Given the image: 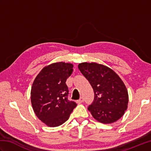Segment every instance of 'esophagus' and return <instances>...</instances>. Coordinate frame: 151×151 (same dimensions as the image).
<instances>
[{
  "label": "esophagus",
  "instance_id": "obj_1",
  "mask_svg": "<svg viewBox=\"0 0 151 151\" xmlns=\"http://www.w3.org/2000/svg\"><path fill=\"white\" fill-rule=\"evenodd\" d=\"M84 102V98H83V97H81V98H80L79 100L76 101V102H77L78 104H81V103H82V102Z\"/></svg>",
  "mask_w": 151,
  "mask_h": 151
}]
</instances>
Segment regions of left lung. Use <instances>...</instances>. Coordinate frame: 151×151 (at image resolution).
I'll use <instances>...</instances> for the list:
<instances>
[{
  "label": "left lung",
  "instance_id": "1",
  "mask_svg": "<svg viewBox=\"0 0 151 151\" xmlns=\"http://www.w3.org/2000/svg\"><path fill=\"white\" fill-rule=\"evenodd\" d=\"M78 69L93 89V102L89 106L95 119L110 124L123 116L128 108L129 94L124 82L113 69L95 62H83Z\"/></svg>",
  "mask_w": 151,
  "mask_h": 151
}]
</instances>
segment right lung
Listing matches in <instances>:
<instances>
[{"label":"right lung","mask_w":151,"mask_h":151,"mask_svg":"<svg viewBox=\"0 0 151 151\" xmlns=\"http://www.w3.org/2000/svg\"><path fill=\"white\" fill-rule=\"evenodd\" d=\"M73 65L63 62L48 65L41 69L31 89V103L35 114L50 127H58L68 119L75 102L67 99L66 81L73 73Z\"/></svg>","instance_id":"right-lung-1"}]
</instances>
